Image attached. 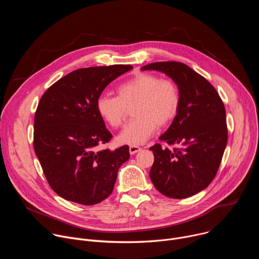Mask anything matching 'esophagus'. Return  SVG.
I'll return each instance as SVG.
<instances>
[{"mask_svg": "<svg viewBox=\"0 0 259 259\" xmlns=\"http://www.w3.org/2000/svg\"><path fill=\"white\" fill-rule=\"evenodd\" d=\"M140 150L141 149L138 145H130V147H129V152H130L131 155H134V154L138 153Z\"/></svg>", "mask_w": 259, "mask_h": 259, "instance_id": "1", "label": "esophagus"}]
</instances>
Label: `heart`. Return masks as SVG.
Returning a JSON list of instances; mask_svg holds the SVG:
<instances>
[{
  "label": "heart",
  "mask_w": 259,
  "mask_h": 259,
  "mask_svg": "<svg viewBox=\"0 0 259 259\" xmlns=\"http://www.w3.org/2000/svg\"><path fill=\"white\" fill-rule=\"evenodd\" d=\"M118 96L102 94L97 98L96 109L100 118L112 128L125 122L129 107L134 118L119 135V141L141 144L155 133L157 127L169 125L180 107V92L171 79H161L150 72H141L122 83Z\"/></svg>",
  "instance_id": "heart-1"
}]
</instances>
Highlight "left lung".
Here are the masks:
<instances>
[{
  "label": "left lung",
  "mask_w": 259,
  "mask_h": 259,
  "mask_svg": "<svg viewBox=\"0 0 259 259\" xmlns=\"http://www.w3.org/2000/svg\"><path fill=\"white\" fill-rule=\"evenodd\" d=\"M170 77L180 92V107L161 141L178 147L163 149L156 143L150 177L164 196L184 199L206 189L214 179L227 142L226 108L215 88L190 66L177 61L144 65Z\"/></svg>",
  "instance_id": "8db88e82"
}]
</instances>
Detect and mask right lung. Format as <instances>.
Here are the masks:
<instances>
[{
	"instance_id": "right-lung-1",
	"label": "right lung",
	"mask_w": 259,
	"mask_h": 259,
	"mask_svg": "<svg viewBox=\"0 0 259 259\" xmlns=\"http://www.w3.org/2000/svg\"><path fill=\"white\" fill-rule=\"evenodd\" d=\"M132 68H79L43 94L34 115L33 149L49 186L61 198L95 205L112 194L119 168L130 158L129 146L96 151L113 137L96 101L110 82Z\"/></svg>"
}]
</instances>
